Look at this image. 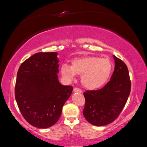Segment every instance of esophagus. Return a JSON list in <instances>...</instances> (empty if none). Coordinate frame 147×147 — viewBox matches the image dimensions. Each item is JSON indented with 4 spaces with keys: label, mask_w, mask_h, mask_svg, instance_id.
<instances>
[{
    "label": "esophagus",
    "mask_w": 147,
    "mask_h": 147,
    "mask_svg": "<svg viewBox=\"0 0 147 147\" xmlns=\"http://www.w3.org/2000/svg\"><path fill=\"white\" fill-rule=\"evenodd\" d=\"M74 91L75 92H80V93H82V92H82V90H81V89H80V88H74Z\"/></svg>",
    "instance_id": "1"
}]
</instances>
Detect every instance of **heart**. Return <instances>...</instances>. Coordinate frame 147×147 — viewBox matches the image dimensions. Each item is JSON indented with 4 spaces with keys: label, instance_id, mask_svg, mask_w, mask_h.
<instances>
[{
    "label": "heart",
    "instance_id": "1",
    "mask_svg": "<svg viewBox=\"0 0 147 147\" xmlns=\"http://www.w3.org/2000/svg\"><path fill=\"white\" fill-rule=\"evenodd\" d=\"M112 70V63L108 58L86 56L75 59L71 65L62 64L61 73L67 80H72L76 75L82 76L83 85L90 90L100 88L109 80Z\"/></svg>",
    "mask_w": 147,
    "mask_h": 147
}]
</instances>
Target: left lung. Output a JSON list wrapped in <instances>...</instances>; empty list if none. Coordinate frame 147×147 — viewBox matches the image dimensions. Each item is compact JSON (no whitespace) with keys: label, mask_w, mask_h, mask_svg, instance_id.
<instances>
[{"label":"left lung","mask_w":147,"mask_h":147,"mask_svg":"<svg viewBox=\"0 0 147 147\" xmlns=\"http://www.w3.org/2000/svg\"><path fill=\"white\" fill-rule=\"evenodd\" d=\"M114 72L110 80L100 90L83 93L84 118L91 124L105 126L113 122L121 113L131 92V83L126 64L113 56Z\"/></svg>","instance_id":"obj_1"}]
</instances>
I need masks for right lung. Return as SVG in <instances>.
<instances>
[{
    "label": "right lung",
    "instance_id": "add662e5",
    "mask_svg": "<svg viewBox=\"0 0 147 147\" xmlns=\"http://www.w3.org/2000/svg\"><path fill=\"white\" fill-rule=\"evenodd\" d=\"M56 52L37 53L24 61L17 73L15 96L24 118L38 128L50 127L58 121L72 86L59 82Z\"/></svg>",
    "mask_w": 147,
    "mask_h": 147
}]
</instances>
